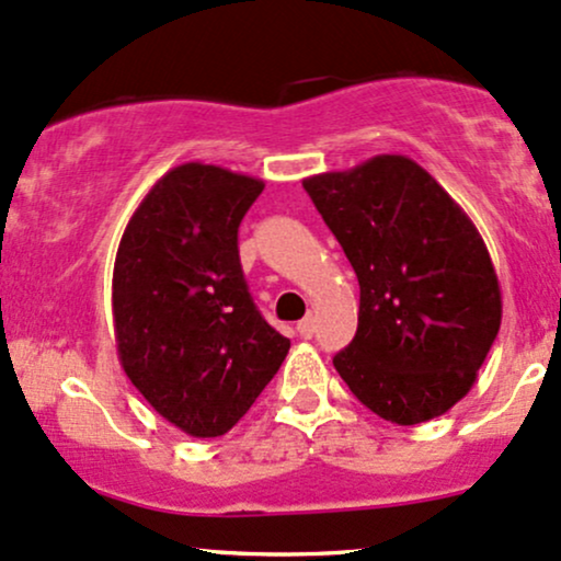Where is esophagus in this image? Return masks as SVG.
I'll use <instances>...</instances> for the list:
<instances>
[{
    "label": "esophagus",
    "mask_w": 561,
    "mask_h": 561,
    "mask_svg": "<svg viewBox=\"0 0 561 561\" xmlns=\"http://www.w3.org/2000/svg\"><path fill=\"white\" fill-rule=\"evenodd\" d=\"M298 334L302 336V340H310V336L316 334V319H313V316H306V319L298 323Z\"/></svg>",
    "instance_id": "1"
}]
</instances>
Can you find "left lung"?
<instances>
[{
	"label": "left lung",
	"instance_id": "1",
	"mask_svg": "<svg viewBox=\"0 0 561 561\" xmlns=\"http://www.w3.org/2000/svg\"><path fill=\"white\" fill-rule=\"evenodd\" d=\"M360 285L353 342L334 355L350 391L415 426L473 389L502 323V289L470 216L400 153L302 180Z\"/></svg>",
	"mask_w": 561,
	"mask_h": 561
}]
</instances>
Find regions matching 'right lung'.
<instances>
[{"label": "right lung", "instance_id": "add662e5", "mask_svg": "<svg viewBox=\"0 0 561 561\" xmlns=\"http://www.w3.org/2000/svg\"><path fill=\"white\" fill-rule=\"evenodd\" d=\"M263 180L225 167H174L127 221L112 276L117 355L172 426L227 434L287 357L289 340L248 293L238 227Z\"/></svg>", "mask_w": 561, "mask_h": 561}]
</instances>
